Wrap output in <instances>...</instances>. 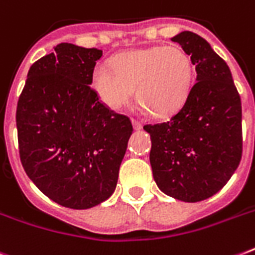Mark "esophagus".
Returning <instances> with one entry per match:
<instances>
[{"instance_id": "1", "label": "esophagus", "mask_w": 255, "mask_h": 255, "mask_svg": "<svg viewBox=\"0 0 255 255\" xmlns=\"http://www.w3.org/2000/svg\"><path fill=\"white\" fill-rule=\"evenodd\" d=\"M132 126H133V128H135L136 131H139V129H141V128H143V124L140 123L139 120H136V119H132Z\"/></svg>"}]
</instances>
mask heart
<instances>
[{"instance_id": "obj_1", "label": "heart", "mask_w": 255, "mask_h": 255, "mask_svg": "<svg viewBox=\"0 0 255 255\" xmlns=\"http://www.w3.org/2000/svg\"><path fill=\"white\" fill-rule=\"evenodd\" d=\"M193 62L178 46L135 49L116 55L112 69L98 65L92 87L108 108L120 110L133 92L145 110L156 116H169L180 110L193 83Z\"/></svg>"}]
</instances>
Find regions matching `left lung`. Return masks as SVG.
Masks as SVG:
<instances>
[{
	"label": "left lung",
	"instance_id": "8db88e82",
	"mask_svg": "<svg viewBox=\"0 0 255 255\" xmlns=\"http://www.w3.org/2000/svg\"><path fill=\"white\" fill-rule=\"evenodd\" d=\"M190 55L196 83L168 122L147 124L152 172L161 192L185 202L206 200L224 188L242 156L241 98L229 66L192 31L172 38Z\"/></svg>",
	"mask_w": 255,
	"mask_h": 255
}]
</instances>
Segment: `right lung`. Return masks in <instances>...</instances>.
Segmentation results:
<instances>
[{
	"label": "right lung",
	"mask_w": 255,
	"mask_h": 255,
	"mask_svg": "<svg viewBox=\"0 0 255 255\" xmlns=\"http://www.w3.org/2000/svg\"><path fill=\"white\" fill-rule=\"evenodd\" d=\"M98 49L59 43L34 62L18 99L22 167L59 205L88 209L116 188L132 124L111 111L90 86Z\"/></svg>",
	"instance_id": "add662e5"
}]
</instances>
